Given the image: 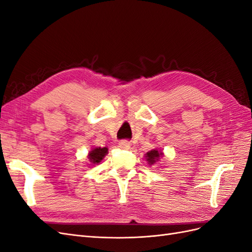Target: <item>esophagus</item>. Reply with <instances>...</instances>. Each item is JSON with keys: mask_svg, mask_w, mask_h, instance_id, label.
I'll list each match as a JSON object with an SVG mask.
<instances>
[{"mask_svg": "<svg viewBox=\"0 0 252 252\" xmlns=\"http://www.w3.org/2000/svg\"><path fill=\"white\" fill-rule=\"evenodd\" d=\"M119 147L122 149H129L130 148V143L127 141H120L119 142Z\"/></svg>", "mask_w": 252, "mask_h": 252, "instance_id": "esophagus-1", "label": "esophagus"}]
</instances>
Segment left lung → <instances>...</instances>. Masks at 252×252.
I'll use <instances>...</instances> for the list:
<instances>
[{
	"label": "left lung",
	"instance_id": "left-lung-1",
	"mask_svg": "<svg viewBox=\"0 0 252 252\" xmlns=\"http://www.w3.org/2000/svg\"><path fill=\"white\" fill-rule=\"evenodd\" d=\"M162 152H158V150H151L149 152H147L146 155V158L147 161L149 162V164H154L156 161H158V158L159 157H162Z\"/></svg>",
	"mask_w": 252,
	"mask_h": 252
}]
</instances>
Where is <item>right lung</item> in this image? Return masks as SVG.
Instances as JSON below:
<instances>
[{"instance_id": "obj_1", "label": "right lung", "mask_w": 252, "mask_h": 252, "mask_svg": "<svg viewBox=\"0 0 252 252\" xmlns=\"http://www.w3.org/2000/svg\"><path fill=\"white\" fill-rule=\"evenodd\" d=\"M107 152H108V149L106 147H104V148H101V147L94 148L93 150L89 152V156H88L89 161L93 164L100 163L103 159V158L106 155H107Z\"/></svg>"}]
</instances>
